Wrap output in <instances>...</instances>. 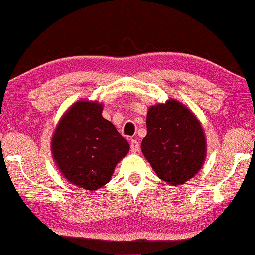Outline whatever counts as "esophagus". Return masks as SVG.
<instances>
[{
    "label": "esophagus",
    "instance_id": "34e87169",
    "mask_svg": "<svg viewBox=\"0 0 255 255\" xmlns=\"http://www.w3.org/2000/svg\"><path fill=\"white\" fill-rule=\"evenodd\" d=\"M130 149L132 153H137L139 150V143L136 139H131L130 141Z\"/></svg>",
    "mask_w": 255,
    "mask_h": 255
}]
</instances>
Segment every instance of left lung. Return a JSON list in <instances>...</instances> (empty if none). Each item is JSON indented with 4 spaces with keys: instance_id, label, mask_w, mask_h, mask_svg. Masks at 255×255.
Returning <instances> with one entry per match:
<instances>
[{
    "instance_id": "obj_1",
    "label": "left lung",
    "mask_w": 255,
    "mask_h": 255,
    "mask_svg": "<svg viewBox=\"0 0 255 255\" xmlns=\"http://www.w3.org/2000/svg\"><path fill=\"white\" fill-rule=\"evenodd\" d=\"M144 156L159 179L182 184L200 170L206 157L204 130L196 116L176 100L150 107Z\"/></svg>"
}]
</instances>
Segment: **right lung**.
<instances>
[{"label": "right lung", "instance_id": "right-lung-1", "mask_svg": "<svg viewBox=\"0 0 255 255\" xmlns=\"http://www.w3.org/2000/svg\"><path fill=\"white\" fill-rule=\"evenodd\" d=\"M98 102L77 101L60 119L51 150L64 176L77 187L97 190L109 182L129 144Z\"/></svg>", "mask_w": 255, "mask_h": 255}]
</instances>
